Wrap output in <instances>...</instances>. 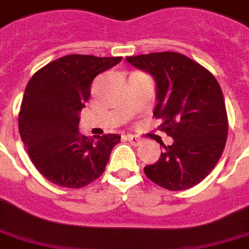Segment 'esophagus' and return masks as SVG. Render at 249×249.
I'll return each mask as SVG.
<instances>
[{
  "label": "esophagus",
  "mask_w": 249,
  "mask_h": 249,
  "mask_svg": "<svg viewBox=\"0 0 249 249\" xmlns=\"http://www.w3.org/2000/svg\"><path fill=\"white\" fill-rule=\"evenodd\" d=\"M126 138H128V141H129V142H130L133 145H139V144H141V143L143 142L142 139L139 138V137H137V135L128 134V135H126Z\"/></svg>",
  "instance_id": "1"
}]
</instances>
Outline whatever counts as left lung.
<instances>
[{
	"instance_id": "1",
	"label": "left lung",
	"mask_w": 249,
	"mask_h": 249,
	"mask_svg": "<svg viewBox=\"0 0 249 249\" xmlns=\"http://www.w3.org/2000/svg\"><path fill=\"white\" fill-rule=\"evenodd\" d=\"M155 79V118L174 139L153 165L144 167L148 179L169 191L201 183L219 162L228 135L224 96L216 78L198 62L177 52H155L126 57Z\"/></svg>"
}]
</instances>
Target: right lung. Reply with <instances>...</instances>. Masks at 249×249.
Here are the masks:
<instances>
[{
	"label": "right lung",
	"instance_id": "right-lung-1",
	"mask_svg": "<svg viewBox=\"0 0 249 249\" xmlns=\"http://www.w3.org/2000/svg\"><path fill=\"white\" fill-rule=\"evenodd\" d=\"M121 58L69 54L38 70L28 83L20 107V137L34 166L51 183L86 187L106 169L121 137L89 139L78 126L93 79Z\"/></svg>",
	"mask_w": 249,
	"mask_h": 249
}]
</instances>
